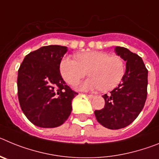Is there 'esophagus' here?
Listing matches in <instances>:
<instances>
[{
    "label": "esophagus",
    "instance_id": "esophagus-1",
    "mask_svg": "<svg viewBox=\"0 0 159 159\" xmlns=\"http://www.w3.org/2000/svg\"><path fill=\"white\" fill-rule=\"evenodd\" d=\"M88 98H90V99H93V98H95V95H88Z\"/></svg>",
    "mask_w": 159,
    "mask_h": 159
}]
</instances>
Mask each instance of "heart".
Here are the masks:
<instances>
[{
    "instance_id": "b5f03b06",
    "label": "heart",
    "mask_w": 159,
    "mask_h": 159,
    "mask_svg": "<svg viewBox=\"0 0 159 159\" xmlns=\"http://www.w3.org/2000/svg\"><path fill=\"white\" fill-rule=\"evenodd\" d=\"M77 60L65 57L60 63V71L68 84L76 85L88 75L90 78L83 82L79 88L82 91L100 89L108 92L116 88L123 80L126 66L119 56L99 51L79 53Z\"/></svg>"
}]
</instances>
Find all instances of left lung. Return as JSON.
I'll use <instances>...</instances> for the list:
<instances>
[{
    "mask_svg": "<svg viewBox=\"0 0 159 159\" xmlns=\"http://www.w3.org/2000/svg\"><path fill=\"white\" fill-rule=\"evenodd\" d=\"M115 51L127 62L124 77L110 94L102 95L104 107L95 111L97 121L111 130L126 127L138 117L145 105L148 84V71L139 56L123 47Z\"/></svg>",
    "mask_w": 159,
    "mask_h": 159,
    "instance_id": "left-lung-1",
    "label": "left lung"
}]
</instances>
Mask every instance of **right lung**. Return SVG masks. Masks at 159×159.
<instances>
[{
	"mask_svg": "<svg viewBox=\"0 0 159 159\" xmlns=\"http://www.w3.org/2000/svg\"><path fill=\"white\" fill-rule=\"evenodd\" d=\"M65 46H43L28 54L18 70L20 106L29 121L43 128L62 125L78 93L67 86L60 71Z\"/></svg>",
	"mask_w": 159,
	"mask_h": 159,
	"instance_id": "right-lung-1",
	"label": "right lung"
}]
</instances>
